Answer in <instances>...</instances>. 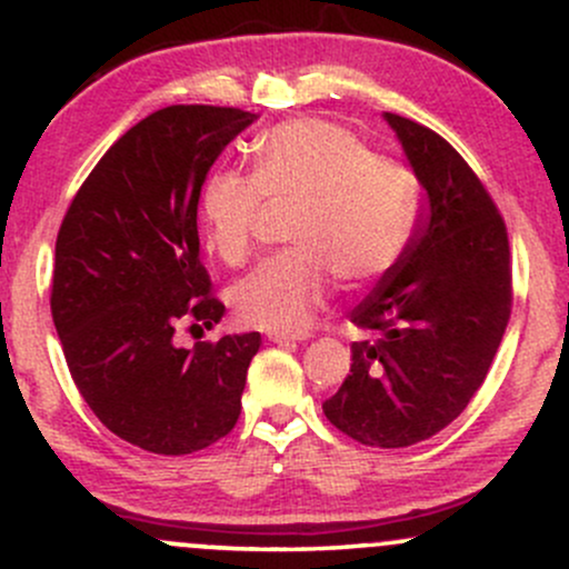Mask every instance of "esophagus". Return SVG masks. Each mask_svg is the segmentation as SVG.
I'll list each match as a JSON object with an SVG mask.
<instances>
[{
    "label": "esophagus",
    "mask_w": 569,
    "mask_h": 569,
    "mask_svg": "<svg viewBox=\"0 0 569 569\" xmlns=\"http://www.w3.org/2000/svg\"><path fill=\"white\" fill-rule=\"evenodd\" d=\"M267 339L278 345H289V342H299V339H307V335H297V331H270Z\"/></svg>",
    "instance_id": "esophagus-1"
}]
</instances>
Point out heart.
<instances>
[{"mask_svg": "<svg viewBox=\"0 0 569 569\" xmlns=\"http://www.w3.org/2000/svg\"><path fill=\"white\" fill-rule=\"evenodd\" d=\"M264 202L293 208L289 246L230 289L234 321L302 331L331 291L367 289L396 270L420 219V181L403 162L371 154L350 130L293 120L253 147L251 173L217 171L200 192L208 251L243 264Z\"/></svg>", "mask_w": 569, "mask_h": 569, "instance_id": "heart-1", "label": "heart"}]
</instances>
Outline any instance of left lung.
<instances>
[{
	"instance_id": "left-lung-1",
	"label": "left lung",
	"mask_w": 569,
	"mask_h": 569,
	"mask_svg": "<svg viewBox=\"0 0 569 569\" xmlns=\"http://www.w3.org/2000/svg\"><path fill=\"white\" fill-rule=\"evenodd\" d=\"M426 187L409 251L350 312L367 331L326 420L367 447L436 436L485 382L511 318L506 221L460 152L409 117L385 112Z\"/></svg>"
}]
</instances>
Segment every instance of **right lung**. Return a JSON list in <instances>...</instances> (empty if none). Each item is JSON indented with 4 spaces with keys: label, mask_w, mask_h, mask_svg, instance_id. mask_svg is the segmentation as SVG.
Instances as JSON below:
<instances>
[{
    "label": "right lung",
    "mask_w": 569,
    "mask_h": 569,
    "mask_svg": "<svg viewBox=\"0 0 569 569\" xmlns=\"http://www.w3.org/2000/svg\"><path fill=\"white\" fill-rule=\"evenodd\" d=\"M257 114L176 103L120 136L82 181L56 240L50 310L71 380L114 436L192 455L240 417L259 331L176 348L224 316L200 262L198 200L221 149Z\"/></svg>",
    "instance_id": "add662e5"
}]
</instances>
